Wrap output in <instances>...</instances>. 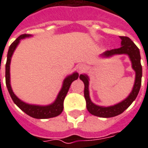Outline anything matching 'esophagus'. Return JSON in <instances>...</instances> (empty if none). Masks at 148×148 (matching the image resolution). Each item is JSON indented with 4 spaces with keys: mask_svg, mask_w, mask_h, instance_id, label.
<instances>
[{
    "mask_svg": "<svg viewBox=\"0 0 148 148\" xmlns=\"http://www.w3.org/2000/svg\"><path fill=\"white\" fill-rule=\"evenodd\" d=\"M86 66L85 64H80L77 66V71L78 72H83L84 71H86Z\"/></svg>",
    "mask_w": 148,
    "mask_h": 148,
    "instance_id": "esophagus-1",
    "label": "esophagus"
}]
</instances>
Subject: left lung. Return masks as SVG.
I'll return each mask as SVG.
<instances>
[{
	"label": "left lung",
	"instance_id": "obj_1",
	"mask_svg": "<svg viewBox=\"0 0 148 148\" xmlns=\"http://www.w3.org/2000/svg\"><path fill=\"white\" fill-rule=\"evenodd\" d=\"M121 39V47L116 49H112L109 51H106L103 55L104 56H111L113 55H121V54H127L129 56L132 68L136 71V81L134 84L132 91L131 92L130 95L127 98L124 100L122 102L117 105L110 107H101L94 105L90 101V95H89V78L86 75L81 74L79 77L84 82L85 88H84V96L86 101L87 110L90 112L93 116H100V117L109 118L116 116L117 115L122 113L124 110L132 105V103L136 98L141 86V78H142V66L140 63V50L136 45L134 43L130 38L127 36H120Z\"/></svg>",
	"mask_w": 148,
	"mask_h": 148
}]
</instances>
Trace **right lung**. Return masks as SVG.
Here are the masks:
<instances>
[{"label":"right lung","mask_w":148,"mask_h":148,"mask_svg":"<svg viewBox=\"0 0 148 148\" xmlns=\"http://www.w3.org/2000/svg\"><path fill=\"white\" fill-rule=\"evenodd\" d=\"M29 36V35L27 34H23L18 37L17 39L15 40L14 42L12 43L9 49H8V55H7V62L5 65V82H6V86L8 88V93L11 96L13 102L20 108V109L24 111L26 114L32 117L36 118V119H47V118H51L57 116L59 114H61L63 110V102L64 99L72 82L77 79L78 77V74L77 73H74V74L67 77L64 80L63 86L62 88L61 91L59 92L58 95V97L55 102L51 106H32V105H27L26 103L23 102L22 101L18 98L15 95L12 90L11 86H10V73H9V69H10V61H11V57L12 55V53L14 50L18 45L21 39L24 37ZM1 66V64H0Z\"/></svg>","instance_id":"add662e5"}]
</instances>
